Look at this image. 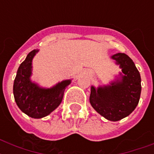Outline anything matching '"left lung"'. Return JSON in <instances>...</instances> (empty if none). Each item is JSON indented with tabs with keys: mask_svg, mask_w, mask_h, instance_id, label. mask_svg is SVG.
<instances>
[{
	"mask_svg": "<svg viewBox=\"0 0 154 154\" xmlns=\"http://www.w3.org/2000/svg\"><path fill=\"white\" fill-rule=\"evenodd\" d=\"M122 69L107 85L91 86L89 102L92 107L111 122L128 117L140 100L141 75L131 58L125 53H115L110 57Z\"/></svg>",
	"mask_w": 154,
	"mask_h": 154,
	"instance_id": "left-lung-1",
	"label": "left lung"
}]
</instances>
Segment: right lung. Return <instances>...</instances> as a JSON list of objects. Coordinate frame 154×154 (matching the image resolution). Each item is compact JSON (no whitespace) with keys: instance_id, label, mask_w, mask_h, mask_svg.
I'll return each mask as SVG.
<instances>
[{"instance_id":"1","label":"right lung","mask_w":154,"mask_h":154,"mask_svg":"<svg viewBox=\"0 0 154 154\" xmlns=\"http://www.w3.org/2000/svg\"><path fill=\"white\" fill-rule=\"evenodd\" d=\"M38 52L39 49H34L28 54L18 68L13 83V95L18 108L36 119L46 117L60 105L64 92L72 80H63L50 88L33 82L31 79L32 60Z\"/></svg>"}]
</instances>
